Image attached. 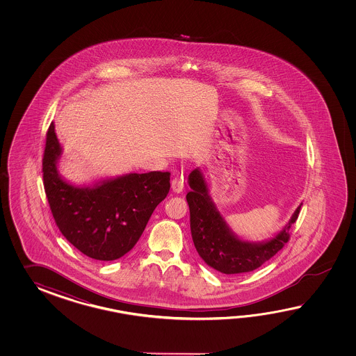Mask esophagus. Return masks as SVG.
<instances>
[{"label":"esophagus","instance_id":"34e87169","mask_svg":"<svg viewBox=\"0 0 356 356\" xmlns=\"http://www.w3.org/2000/svg\"><path fill=\"white\" fill-rule=\"evenodd\" d=\"M184 188V183H183V179L179 178V177H177L172 181V189H173V192L175 193H181V191Z\"/></svg>","mask_w":356,"mask_h":356}]
</instances>
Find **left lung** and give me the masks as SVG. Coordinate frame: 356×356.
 I'll list each match as a JSON object with an SVG mask.
<instances>
[{
    "instance_id": "8db88e82",
    "label": "left lung",
    "mask_w": 356,
    "mask_h": 356,
    "mask_svg": "<svg viewBox=\"0 0 356 356\" xmlns=\"http://www.w3.org/2000/svg\"><path fill=\"white\" fill-rule=\"evenodd\" d=\"M188 186L191 191L186 198L195 247L206 265L225 275L250 273L273 257L289 242V229L298 219L302 204L296 207L277 234L262 242H250L239 238L227 225L210 196L209 184L200 168L189 173Z\"/></svg>"
}]
</instances>
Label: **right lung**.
<instances>
[{
    "label": "right lung",
    "instance_id": "1",
    "mask_svg": "<svg viewBox=\"0 0 356 356\" xmlns=\"http://www.w3.org/2000/svg\"><path fill=\"white\" fill-rule=\"evenodd\" d=\"M62 152L52 122L47 132L43 181L60 233L92 259L121 258L135 247L155 207L167 197L170 173H127L76 186L58 172Z\"/></svg>",
    "mask_w": 356,
    "mask_h": 356
}]
</instances>
